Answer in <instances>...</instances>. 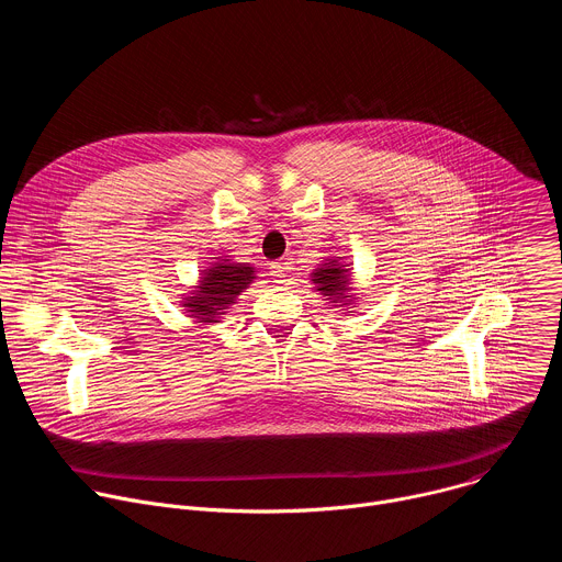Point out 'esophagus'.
<instances>
[{
    "mask_svg": "<svg viewBox=\"0 0 562 562\" xmlns=\"http://www.w3.org/2000/svg\"><path fill=\"white\" fill-rule=\"evenodd\" d=\"M271 278H273L276 282H284V278H286V267H284V262H273V265H271Z\"/></svg>",
    "mask_w": 562,
    "mask_h": 562,
    "instance_id": "1",
    "label": "esophagus"
}]
</instances>
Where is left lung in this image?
Wrapping results in <instances>:
<instances>
[{
    "instance_id": "left-lung-1",
    "label": "left lung",
    "mask_w": 562,
    "mask_h": 562,
    "mask_svg": "<svg viewBox=\"0 0 562 562\" xmlns=\"http://www.w3.org/2000/svg\"><path fill=\"white\" fill-rule=\"evenodd\" d=\"M311 282L315 284V291H319L329 304L338 306L340 311L353 313L356 295H353V278L349 265L340 258H327L323 265H317L311 273Z\"/></svg>"
}]
</instances>
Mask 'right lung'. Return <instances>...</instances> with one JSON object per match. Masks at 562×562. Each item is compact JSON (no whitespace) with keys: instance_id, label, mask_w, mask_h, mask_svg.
<instances>
[{"instance_id":"1","label":"right lung","mask_w":562,"mask_h":562,"mask_svg":"<svg viewBox=\"0 0 562 562\" xmlns=\"http://www.w3.org/2000/svg\"><path fill=\"white\" fill-rule=\"evenodd\" d=\"M254 280L256 269L249 262H233L231 256L213 258V262L200 271V280L191 291L182 295L180 306L195 323H220L226 308L235 304L237 295H243Z\"/></svg>"}]
</instances>
